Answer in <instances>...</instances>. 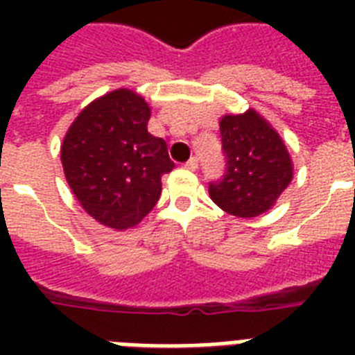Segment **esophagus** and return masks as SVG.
<instances>
[{"label": "esophagus", "mask_w": 355, "mask_h": 355, "mask_svg": "<svg viewBox=\"0 0 355 355\" xmlns=\"http://www.w3.org/2000/svg\"><path fill=\"white\" fill-rule=\"evenodd\" d=\"M184 167H186V169H189V171H195V169L199 167V160H197V158L193 156V158H189V160L184 164Z\"/></svg>", "instance_id": "obj_1"}]
</instances>
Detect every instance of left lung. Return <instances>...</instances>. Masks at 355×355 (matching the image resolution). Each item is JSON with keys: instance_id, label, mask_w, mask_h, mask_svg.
I'll use <instances>...</instances> for the list:
<instances>
[{"instance_id": "obj_1", "label": "left lung", "mask_w": 355, "mask_h": 355, "mask_svg": "<svg viewBox=\"0 0 355 355\" xmlns=\"http://www.w3.org/2000/svg\"><path fill=\"white\" fill-rule=\"evenodd\" d=\"M227 175L210 184V197L230 216L250 219L270 210L293 180V162L284 139L254 108L219 121Z\"/></svg>"}]
</instances>
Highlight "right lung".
Returning <instances> with one entry per match:
<instances>
[{"mask_svg": "<svg viewBox=\"0 0 355 355\" xmlns=\"http://www.w3.org/2000/svg\"><path fill=\"white\" fill-rule=\"evenodd\" d=\"M150 107L118 88L97 97L69 125L60 147L75 199L103 227H136L162 193V175L175 167L167 145L147 130Z\"/></svg>", "mask_w": 355, "mask_h": 355, "instance_id": "add662e5", "label": "right lung"}]
</instances>
